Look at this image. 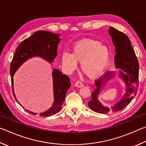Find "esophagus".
<instances>
[{
  "mask_svg": "<svg viewBox=\"0 0 146 146\" xmlns=\"http://www.w3.org/2000/svg\"><path fill=\"white\" fill-rule=\"evenodd\" d=\"M75 86H76V87H83V86H84L83 82H82L81 80H78L75 83Z\"/></svg>",
  "mask_w": 146,
  "mask_h": 146,
  "instance_id": "esophagus-1",
  "label": "esophagus"
}]
</instances>
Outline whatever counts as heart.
Segmentation results:
<instances>
[{
	"label": "heart",
	"mask_w": 146,
	"mask_h": 146,
	"mask_svg": "<svg viewBox=\"0 0 146 146\" xmlns=\"http://www.w3.org/2000/svg\"><path fill=\"white\" fill-rule=\"evenodd\" d=\"M109 50L99 41L83 39L74 44L72 55L64 53L62 62L69 71L75 70L76 62L81 63L82 73L89 78H96L102 74L108 64Z\"/></svg>",
	"instance_id": "obj_1"
}]
</instances>
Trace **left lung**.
I'll list each match as a JSON object with an SVG mask.
<instances>
[{
	"label": "left lung",
	"mask_w": 146,
	"mask_h": 146,
	"mask_svg": "<svg viewBox=\"0 0 146 146\" xmlns=\"http://www.w3.org/2000/svg\"><path fill=\"white\" fill-rule=\"evenodd\" d=\"M109 34L112 38L113 43L115 47V66L123 70L119 71V75L126 83V92L117 104L110 107H104L98 100V95L103 82L110 79L113 73L105 72L94 80L96 89L92 92L91 100L88 102V105L92 110L104 114L116 113L124 109L133 99L139 87V64L135 52L131 46L130 40L123 32L112 27H110Z\"/></svg>",
	"instance_id": "left-lung-1"
}]
</instances>
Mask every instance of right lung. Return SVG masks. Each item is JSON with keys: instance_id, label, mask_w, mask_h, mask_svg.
I'll return each instance as SVG.
<instances>
[{"instance_id": "obj_1", "label": "right lung", "mask_w": 146, "mask_h": 146, "mask_svg": "<svg viewBox=\"0 0 146 146\" xmlns=\"http://www.w3.org/2000/svg\"><path fill=\"white\" fill-rule=\"evenodd\" d=\"M59 36V34H53L48 31H39L24 39L17 47L10 65L13 94L17 101L13 86V76L15 71L23 62L34 56H39L50 62L54 61L57 54L58 44L60 40ZM53 80L55 100L54 104L48 110L39 113L40 117H48L59 112L61 110L62 105L64 102L66 92L70 87L71 83L68 76L64 74L62 75L56 69H54L53 71ZM26 111L33 115H36L35 113L27 110Z\"/></svg>"}]
</instances>
